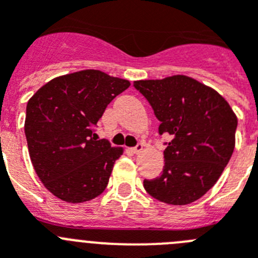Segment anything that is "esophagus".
Returning <instances> with one entry per match:
<instances>
[{
  "label": "esophagus",
  "instance_id": "obj_1",
  "mask_svg": "<svg viewBox=\"0 0 258 258\" xmlns=\"http://www.w3.org/2000/svg\"><path fill=\"white\" fill-rule=\"evenodd\" d=\"M142 150H143V145H142V143H138L136 147H133V149H132V151H133V154L138 155L140 152H142Z\"/></svg>",
  "mask_w": 258,
  "mask_h": 258
}]
</instances>
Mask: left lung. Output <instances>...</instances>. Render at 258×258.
<instances>
[{
  "mask_svg": "<svg viewBox=\"0 0 258 258\" xmlns=\"http://www.w3.org/2000/svg\"><path fill=\"white\" fill-rule=\"evenodd\" d=\"M154 108L159 133L172 137L164 151L163 173L145 179V190L159 202L186 206L211 190L235 149L238 117L211 86L174 75L134 81Z\"/></svg>",
  "mask_w": 258,
  "mask_h": 258,
  "instance_id": "8db88e82",
  "label": "left lung"
}]
</instances>
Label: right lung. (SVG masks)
Listing matches in <instances>:
<instances>
[{"label": "right lung", "instance_id": "add662e5", "mask_svg": "<svg viewBox=\"0 0 258 258\" xmlns=\"http://www.w3.org/2000/svg\"><path fill=\"white\" fill-rule=\"evenodd\" d=\"M127 80L84 70L50 80L27 103L26 132L36 174L63 202L85 203L101 195L122 147L93 132Z\"/></svg>", "mask_w": 258, "mask_h": 258}]
</instances>
